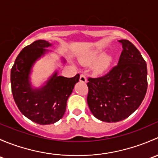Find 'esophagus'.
<instances>
[{
    "label": "esophagus",
    "instance_id": "obj_1",
    "mask_svg": "<svg viewBox=\"0 0 158 158\" xmlns=\"http://www.w3.org/2000/svg\"><path fill=\"white\" fill-rule=\"evenodd\" d=\"M79 80L82 82H86V77L84 74H81L80 77H79Z\"/></svg>",
    "mask_w": 158,
    "mask_h": 158
}]
</instances>
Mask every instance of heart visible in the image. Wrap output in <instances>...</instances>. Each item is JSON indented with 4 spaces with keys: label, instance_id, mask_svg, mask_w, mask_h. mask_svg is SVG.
Wrapping results in <instances>:
<instances>
[{
    "label": "heart",
    "instance_id": "heart-1",
    "mask_svg": "<svg viewBox=\"0 0 158 158\" xmlns=\"http://www.w3.org/2000/svg\"><path fill=\"white\" fill-rule=\"evenodd\" d=\"M100 56H101V54L98 53V52H95V53H93L90 57H89L88 60H87V62H88V63H93V62H95V60ZM109 63H110V58L106 56L102 57V58L99 60L98 64H97L96 66L97 71L98 72L104 71V70L109 66Z\"/></svg>",
    "mask_w": 158,
    "mask_h": 158
}]
</instances>
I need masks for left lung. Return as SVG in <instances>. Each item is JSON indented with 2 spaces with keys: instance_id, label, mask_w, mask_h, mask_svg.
Masks as SVG:
<instances>
[{
  "instance_id": "8db88e82",
  "label": "left lung",
  "mask_w": 158,
  "mask_h": 158,
  "mask_svg": "<svg viewBox=\"0 0 158 158\" xmlns=\"http://www.w3.org/2000/svg\"><path fill=\"white\" fill-rule=\"evenodd\" d=\"M118 63L104 76L89 77L87 102L96 118L117 122L132 114L142 102L148 89L147 65L128 40H122Z\"/></svg>"
}]
</instances>
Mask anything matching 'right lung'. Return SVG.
Listing matches in <instances>:
<instances>
[{
	"mask_svg": "<svg viewBox=\"0 0 158 158\" xmlns=\"http://www.w3.org/2000/svg\"><path fill=\"white\" fill-rule=\"evenodd\" d=\"M45 40H36L20 51L10 72L11 91L20 112L40 125L53 124L61 119L66 109L67 99L79 74L66 78L53 75L47 85L41 89H32L29 82L30 69L35 60L50 46Z\"/></svg>",
	"mask_w": 158,
	"mask_h": 158,
	"instance_id": "1",
	"label": "right lung"
}]
</instances>
